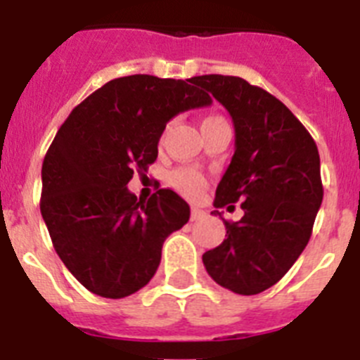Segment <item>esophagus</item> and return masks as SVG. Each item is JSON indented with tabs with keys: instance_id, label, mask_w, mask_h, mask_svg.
I'll list each match as a JSON object with an SVG mask.
<instances>
[{
	"instance_id": "obj_1",
	"label": "esophagus",
	"mask_w": 360,
	"mask_h": 360,
	"mask_svg": "<svg viewBox=\"0 0 360 360\" xmlns=\"http://www.w3.org/2000/svg\"><path fill=\"white\" fill-rule=\"evenodd\" d=\"M205 218V212L198 207L191 209V221H200V219Z\"/></svg>"
}]
</instances>
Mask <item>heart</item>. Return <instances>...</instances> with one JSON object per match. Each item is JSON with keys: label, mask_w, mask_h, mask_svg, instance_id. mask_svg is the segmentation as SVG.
Instances as JSON below:
<instances>
[{"label": "heart", "mask_w": 360, "mask_h": 360, "mask_svg": "<svg viewBox=\"0 0 360 360\" xmlns=\"http://www.w3.org/2000/svg\"><path fill=\"white\" fill-rule=\"evenodd\" d=\"M214 119H219V117H207L203 122L214 120ZM169 182L178 193H182V195L187 196V198H196V196H200L202 195L203 187H205V178L193 169L173 171L169 176Z\"/></svg>", "instance_id": "obj_1"}]
</instances>
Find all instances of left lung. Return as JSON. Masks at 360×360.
I'll return each instance as SVG.
<instances>
[{"label": "left lung", "mask_w": 360, "mask_h": 360, "mask_svg": "<svg viewBox=\"0 0 360 360\" xmlns=\"http://www.w3.org/2000/svg\"><path fill=\"white\" fill-rule=\"evenodd\" d=\"M191 82L209 91L234 124V155L214 207L234 209L240 200L243 209L240 221L224 219L227 238L203 254V265L224 288L259 294L287 274L310 240L323 202L319 151L294 113L263 88L216 73Z\"/></svg>", "instance_id": "1"}]
</instances>
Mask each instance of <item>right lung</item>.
<instances>
[{"instance_id": "right-lung-1", "label": "right lung", "mask_w": 360, "mask_h": 360, "mask_svg": "<svg viewBox=\"0 0 360 360\" xmlns=\"http://www.w3.org/2000/svg\"><path fill=\"white\" fill-rule=\"evenodd\" d=\"M191 79L128 75L106 82L57 131L41 169V214L53 249L82 287L120 299L146 287L162 245L189 221L186 200L158 189L136 200L128 182L158 157L165 124L212 98Z\"/></svg>"}]
</instances>
